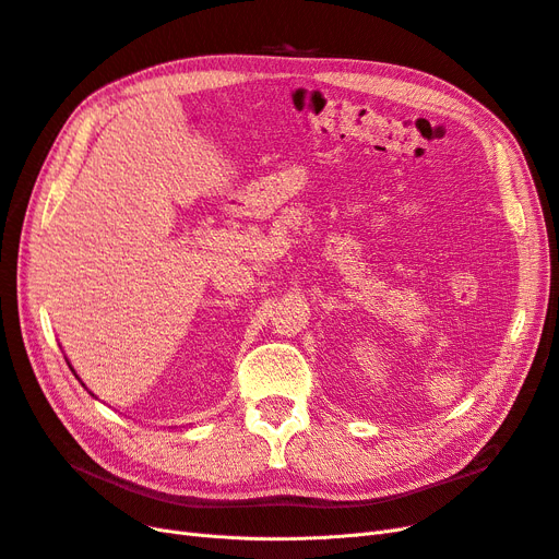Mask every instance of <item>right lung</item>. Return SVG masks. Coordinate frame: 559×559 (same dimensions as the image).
Here are the masks:
<instances>
[{
  "mask_svg": "<svg viewBox=\"0 0 559 559\" xmlns=\"http://www.w3.org/2000/svg\"><path fill=\"white\" fill-rule=\"evenodd\" d=\"M70 370H72V365H70Z\"/></svg>",
  "mask_w": 559,
  "mask_h": 559,
  "instance_id": "obj_1",
  "label": "right lung"
}]
</instances>
